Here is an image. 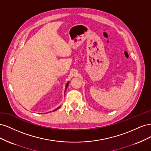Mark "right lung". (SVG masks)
Masks as SVG:
<instances>
[{
	"label": "right lung",
	"mask_w": 151,
	"mask_h": 151,
	"mask_svg": "<svg viewBox=\"0 0 151 151\" xmlns=\"http://www.w3.org/2000/svg\"><path fill=\"white\" fill-rule=\"evenodd\" d=\"M68 83H67V85H66V88H65V91H66V89H67V87H68ZM59 108H60V107H58V108L55 109V110H53V111H55V110H57V109H58Z\"/></svg>",
	"instance_id": "1"
}]
</instances>
